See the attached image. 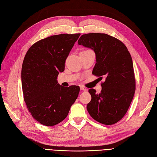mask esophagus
I'll return each mask as SVG.
<instances>
[{
  "mask_svg": "<svg viewBox=\"0 0 157 157\" xmlns=\"http://www.w3.org/2000/svg\"><path fill=\"white\" fill-rule=\"evenodd\" d=\"M80 90H82V91H86L87 90V89L85 88V87H84V86H81L80 87Z\"/></svg>",
  "mask_w": 157,
  "mask_h": 157,
  "instance_id": "obj_1",
  "label": "esophagus"
}]
</instances>
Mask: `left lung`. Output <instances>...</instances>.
Masks as SVG:
<instances>
[{
	"label": "left lung",
	"instance_id": "8db88e82",
	"mask_svg": "<svg viewBox=\"0 0 157 157\" xmlns=\"http://www.w3.org/2000/svg\"><path fill=\"white\" fill-rule=\"evenodd\" d=\"M78 44L94 50L96 63L92 74L105 78L100 94L92 88L88 90L92 99L87 110L94 120L103 124H115L125 115L136 90L130 52L123 42L105 33L82 35Z\"/></svg>",
	"mask_w": 157,
	"mask_h": 157
}]
</instances>
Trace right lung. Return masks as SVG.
<instances>
[{
  "label": "right lung",
  "instance_id": "obj_1",
  "mask_svg": "<svg viewBox=\"0 0 157 157\" xmlns=\"http://www.w3.org/2000/svg\"><path fill=\"white\" fill-rule=\"evenodd\" d=\"M80 35L51 36L27 52L21 68L23 98L33 117L42 124L54 126L63 121L78 97V86L63 87L57 78Z\"/></svg>",
  "mask_w": 157,
  "mask_h": 157
}]
</instances>
